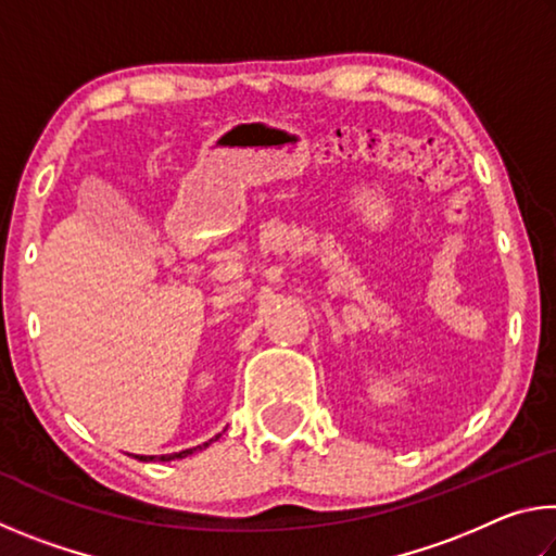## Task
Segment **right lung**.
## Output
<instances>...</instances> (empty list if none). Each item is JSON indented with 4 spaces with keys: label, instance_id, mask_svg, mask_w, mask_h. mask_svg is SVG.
I'll return each mask as SVG.
<instances>
[{
    "label": "right lung",
    "instance_id": "obj_1",
    "mask_svg": "<svg viewBox=\"0 0 556 556\" xmlns=\"http://www.w3.org/2000/svg\"><path fill=\"white\" fill-rule=\"evenodd\" d=\"M220 437V434H218ZM215 437V439H218ZM215 439H211V441H215ZM211 441H205V444H201V446H195V448H186V451H178V454H164V456H159V460H174V458H186V456H191L193 451H199V448H205V446H211ZM139 460H156V456H137Z\"/></svg>",
    "mask_w": 556,
    "mask_h": 556
}]
</instances>
